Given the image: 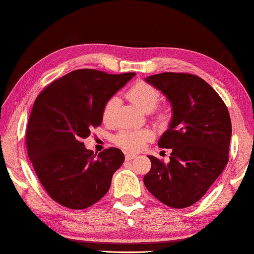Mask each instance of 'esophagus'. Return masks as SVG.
Wrapping results in <instances>:
<instances>
[{
    "label": "esophagus",
    "instance_id": "obj_1",
    "mask_svg": "<svg viewBox=\"0 0 254 254\" xmlns=\"http://www.w3.org/2000/svg\"><path fill=\"white\" fill-rule=\"evenodd\" d=\"M135 157H136L135 154H130V152H128V154L126 155V159L127 160H132V159H134Z\"/></svg>",
    "mask_w": 254,
    "mask_h": 254
}]
</instances>
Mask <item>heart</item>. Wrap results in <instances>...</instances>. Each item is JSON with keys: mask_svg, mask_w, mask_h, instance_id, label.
Wrapping results in <instances>:
<instances>
[{"mask_svg": "<svg viewBox=\"0 0 254 254\" xmlns=\"http://www.w3.org/2000/svg\"><path fill=\"white\" fill-rule=\"evenodd\" d=\"M127 97L138 106L140 110L144 112L151 111L156 106L159 99V92L151 86L144 81L135 82L133 86L128 88L127 91ZM116 105H118V98L111 97L105 103L103 107L102 118L105 123H110L113 115H114ZM166 111H160L158 113L159 119L166 118ZM154 131L150 128H138V130H124L115 136V142L121 148L126 149L127 151H138L142 149L148 141L154 138Z\"/></svg>", "mask_w": 254, "mask_h": 254, "instance_id": "heart-1", "label": "heart"}]
</instances>
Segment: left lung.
<instances>
[{
	"instance_id": "8db88e82",
	"label": "left lung",
	"mask_w": 254,
	"mask_h": 254,
	"mask_svg": "<svg viewBox=\"0 0 254 254\" xmlns=\"http://www.w3.org/2000/svg\"><path fill=\"white\" fill-rule=\"evenodd\" d=\"M170 100L173 116L158 146L172 149L170 163L148 156V191L172 208L192 206L206 194L228 163L232 123L223 99L210 84L190 73L147 76Z\"/></svg>"
}]
</instances>
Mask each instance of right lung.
I'll return each mask as SVG.
<instances>
[{"mask_svg":"<svg viewBox=\"0 0 254 254\" xmlns=\"http://www.w3.org/2000/svg\"><path fill=\"white\" fill-rule=\"evenodd\" d=\"M134 75L74 70L36 98L26 132L28 156L39 182L61 206L88 208L110 190L113 174L124 162L123 152L111 147L96 157L82 139L102 124L105 103Z\"/></svg>","mask_w":254,"mask_h":254,"instance_id":"right-lung-1","label":"right lung"}]
</instances>
